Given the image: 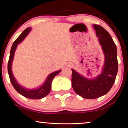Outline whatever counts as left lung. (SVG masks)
<instances>
[{
	"instance_id": "obj_1",
	"label": "left lung",
	"mask_w": 128,
	"mask_h": 128,
	"mask_svg": "<svg viewBox=\"0 0 128 128\" xmlns=\"http://www.w3.org/2000/svg\"><path fill=\"white\" fill-rule=\"evenodd\" d=\"M104 55L102 70L96 78H88L72 70V85L75 92L86 99H94L105 95L114 83L118 72V63L115 44L106 30L100 26L93 24Z\"/></svg>"
}]
</instances>
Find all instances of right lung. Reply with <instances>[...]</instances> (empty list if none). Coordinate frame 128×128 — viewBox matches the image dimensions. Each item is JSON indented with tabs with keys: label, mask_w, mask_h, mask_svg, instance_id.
Masks as SVG:
<instances>
[{
	"label": "right lung",
	"mask_w": 128,
	"mask_h": 128,
	"mask_svg": "<svg viewBox=\"0 0 128 128\" xmlns=\"http://www.w3.org/2000/svg\"><path fill=\"white\" fill-rule=\"evenodd\" d=\"M31 30V28L28 27L26 28L25 30L23 31L22 34L20 35V36L15 40L10 50V56L8 59V76H9L10 82L14 87V88L19 94L22 95L24 97L30 99H41L42 98L46 97L48 96L50 92V89H51V83L52 80H53L54 77L58 74L60 72L61 70L54 72L47 76L46 80L44 82L43 84L37 88H27L24 87V86H21L18 83L17 80L16 79L14 75L12 72V63H13L14 56V53L18 44L22 42L23 40L25 39V38L27 36V35L29 34Z\"/></svg>",
	"instance_id": "add662e5"
}]
</instances>
